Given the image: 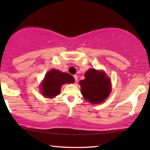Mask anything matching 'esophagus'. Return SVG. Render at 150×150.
Masks as SVG:
<instances>
[{
	"mask_svg": "<svg viewBox=\"0 0 150 150\" xmlns=\"http://www.w3.org/2000/svg\"><path fill=\"white\" fill-rule=\"evenodd\" d=\"M74 78L76 82L78 81V79H79V78H78V76L77 75H74Z\"/></svg>",
	"mask_w": 150,
	"mask_h": 150,
	"instance_id": "34e87169",
	"label": "esophagus"
}]
</instances>
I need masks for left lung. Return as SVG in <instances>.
I'll return each instance as SVG.
<instances>
[{
	"label": "left lung",
	"instance_id": "8db88e82",
	"mask_svg": "<svg viewBox=\"0 0 150 150\" xmlns=\"http://www.w3.org/2000/svg\"><path fill=\"white\" fill-rule=\"evenodd\" d=\"M85 76V79L79 82L84 99L92 104L102 103L110 93V79L104 71L93 68L89 69Z\"/></svg>",
	"mask_w": 150,
	"mask_h": 150
}]
</instances>
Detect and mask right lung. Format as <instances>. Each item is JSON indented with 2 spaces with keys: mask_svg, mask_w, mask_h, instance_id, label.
<instances>
[{
  "mask_svg": "<svg viewBox=\"0 0 150 150\" xmlns=\"http://www.w3.org/2000/svg\"><path fill=\"white\" fill-rule=\"evenodd\" d=\"M75 80L68 73L52 69L46 73L41 85V93L44 97L53 98L60 94L61 86L64 84L74 83Z\"/></svg>",
  "mask_w": 150,
  "mask_h": 150,
  "instance_id": "1",
  "label": "right lung"
}]
</instances>
